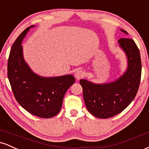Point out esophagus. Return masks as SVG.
<instances>
[{"label":"esophagus","mask_w":149,"mask_h":149,"mask_svg":"<svg viewBox=\"0 0 149 149\" xmlns=\"http://www.w3.org/2000/svg\"><path fill=\"white\" fill-rule=\"evenodd\" d=\"M84 74H85L84 71H83V70H80V69L77 70V71L74 73L75 77H76V78L77 80H79L81 78H83V77L84 76Z\"/></svg>","instance_id":"esophagus-1"}]
</instances>
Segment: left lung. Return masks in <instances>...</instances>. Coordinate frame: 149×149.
Listing matches in <instances>:
<instances>
[{"mask_svg": "<svg viewBox=\"0 0 149 149\" xmlns=\"http://www.w3.org/2000/svg\"><path fill=\"white\" fill-rule=\"evenodd\" d=\"M118 44L127 59L123 74L110 83L97 84L85 79L80 80L87 109L99 118H108L122 112L134 100L139 87L141 61L139 49L134 40L127 38L119 39Z\"/></svg>", "mask_w": 149, "mask_h": 149, "instance_id": "left-lung-1", "label": "left lung"}]
</instances>
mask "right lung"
Listing matches in <instances>:
<instances>
[{"label":"right lung","instance_id":"obj_1","mask_svg":"<svg viewBox=\"0 0 149 149\" xmlns=\"http://www.w3.org/2000/svg\"><path fill=\"white\" fill-rule=\"evenodd\" d=\"M31 26L19 36L10 49L8 76L14 96L25 110L43 118L60 111L66 92L75 83L73 75L42 77L34 73L24 59L22 43Z\"/></svg>","mask_w":149,"mask_h":149}]
</instances>
